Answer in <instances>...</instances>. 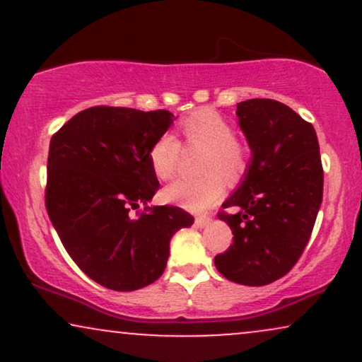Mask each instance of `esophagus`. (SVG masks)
<instances>
[{
	"label": "esophagus",
	"mask_w": 362,
	"mask_h": 362,
	"mask_svg": "<svg viewBox=\"0 0 362 362\" xmlns=\"http://www.w3.org/2000/svg\"><path fill=\"white\" fill-rule=\"evenodd\" d=\"M209 223H211L209 216H197V218H195V224H197V228H206Z\"/></svg>",
	"instance_id": "esophagus-1"
}]
</instances>
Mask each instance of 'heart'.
Here are the masks:
<instances>
[{"mask_svg":"<svg viewBox=\"0 0 362 362\" xmlns=\"http://www.w3.org/2000/svg\"><path fill=\"white\" fill-rule=\"evenodd\" d=\"M180 134L185 146L202 148L197 178H180L165 187L161 197L172 204L190 211H202L221 197L223 177L233 182L243 175L248 163V149L235 138V129L213 109L195 110L182 120ZM180 160V143L170 132H163L155 139L148 151L151 172L160 180H170L177 173Z\"/></svg>","mask_w":362,"mask_h":362,"instance_id":"obj_1","label":"heart"}]
</instances>
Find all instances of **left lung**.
Listing matches in <instances>:
<instances>
[{
    "label": "left lung",
    "instance_id": "8db88e82",
    "mask_svg": "<svg viewBox=\"0 0 362 362\" xmlns=\"http://www.w3.org/2000/svg\"><path fill=\"white\" fill-rule=\"evenodd\" d=\"M252 160L243 182L219 213L233 243L214 257L226 279L265 286L294 267L308 243L323 195V168L317 132L293 109L271 98L236 105Z\"/></svg>",
    "mask_w": 362,
    "mask_h": 362
}]
</instances>
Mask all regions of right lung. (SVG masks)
Listing matches in <instances>:
<instances>
[{
    "mask_svg": "<svg viewBox=\"0 0 362 362\" xmlns=\"http://www.w3.org/2000/svg\"><path fill=\"white\" fill-rule=\"evenodd\" d=\"M173 124L168 110L91 107L52 136L45 207L66 252L90 279L136 291L167 267L170 240L194 218L175 206H148L160 187L148 151ZM139 204L136 218L128 211Z\"/></svg>",
    "mask_w": 362,
    "mask_h": 362,
    "instance_id": "obj_1",
    "label": "right lung"
}]
</instances>
